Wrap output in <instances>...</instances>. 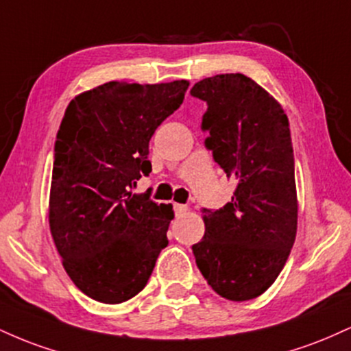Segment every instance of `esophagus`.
Returning a JSON list of instances; mask_svg holds the SVG:
<instances>
[{"label": "esophagus", "instance_id": "1", "mask_svg": "<svg viewBox=\"0 0 351 351\" xmlns=\"http://www.w3.org/2000/svg\"><path fill=\"white\" fill-rule=\"evenodd\" d=\"M188 213V206L186 204H175V215L176 216H183Z\"/></svg>", "mask_w": 351, "mask_h": 351}]
</instances>
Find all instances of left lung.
Listing matches in <instances>:
<instances>
[{
    "label": "left lung",
    "mask_w": 351,
    "mask_h": 351,
    "mask_svg": "<svg viewBox=\"0 0 351 351\" xmlns=\"http://www.w3.org/2000/svg\"><path fill=\"white\" fill-rule=\"evenodd\" d=\"M208 104L201 128L208 150L236 180L226 206L203 209L204 236L193 245L213 291L244 302L264 293L284 269L297 234V189L289 119L280 104L244 74L196 82Z\"/></svg>",
    "instance_id": "1"
}]
</instances>
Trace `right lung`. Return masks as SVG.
I'll list each match as a JSON object with an SVG mask.
<instances>
[{
    "label": "right lung",
    "mask_w": 351,
    "mask_h": 351,
    "mask_svg": "<svg viewBox=\"0 0 351 351\" xmlns=\"http://www.w3.org/2000/svg\"><path fill=\"white\" fill-rule=\"evenodd\" d=\"M188 80L112 82L71 100L54 145L49 228L75 287L122 304L150 279L168 245L170 204L132 188L148 176V143L183 104Z\"/></svg>",
    "instance_id": "obj_1"
}]
</instances>
